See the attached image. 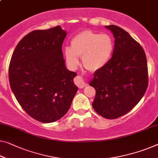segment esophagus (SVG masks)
<instances>
[{
	"label": "esophagus",
	"instance_id": "esophagus-1",
	"mask_svg": "<svg viewBox=\"0 0 158 158\" xmlns=\"http://www.w3.org/2000/svg\"><path fill=\"white\" fill-rule=\"evenodd\" d=\"M74 82H75V84H76V85L80 89L84 88V87H85L86 85L84 79L82 78V77L81 76L76 77V78L74 79Z\"/></svg>",
	"mask_w": 158,
	"mask_h": 158
}]
</instances>
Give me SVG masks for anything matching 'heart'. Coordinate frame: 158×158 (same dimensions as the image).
I'll list each match as a JSON object with an SVG mask.
<instances>
[{"label": "heart", "instance_id": "heart-1", "mask_svg": "<svg viewBox=\"0 0 158 158\" xmlns=\"http://www.w3.org/2000/svg\"><path fill=\"white\" fill-rule=\"evenodd\" d=\"M114 49V41L109 35L84 30L72 39L71 48L67 47L64 49V57L72 69L78 67L79 57H82L86 69L95 72L107 64Z\"/></svg>", "mask_w": 158, "mask_h": 158}]
</instances>
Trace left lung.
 <instances>
[{"instance_id": "left-lung-1", "label": "left lung", "mask_w": 158, "mask_h": 158, "mask_svg": "<svg viewBox=\"0 0 158 158\" xmlns=\"http://www.w3.org/2000/svg\"><path fill=\"white\" fill-rule=\"evenodd\" d=\"M106 28L115 38L112 57L94 72L89 85L96 89L92 103L95 111L108 119H115L133 109L148 86L145 51L126 31L116 25Z\"/></svg>"}]
</instances>
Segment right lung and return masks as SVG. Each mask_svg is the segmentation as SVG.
<instances>
[{
    "mask_svg": "<svg viewBox=\"0 0 158 158\" xmlns=\"http://www.w3.org/2000/svg\"><path fill=\"white\" fill-rule=\"evenodd\" d=\"M67 32L60 25L32 31L19 42L9 64V81L21 107L42 123L67 114L78 87L67 69L62 46Z\"/></svg>",
    "mask_w": 158,
    "mask_h": 158,
    "instance_id": "add662e5",
    "label": "right lung"
}]
</instances>
